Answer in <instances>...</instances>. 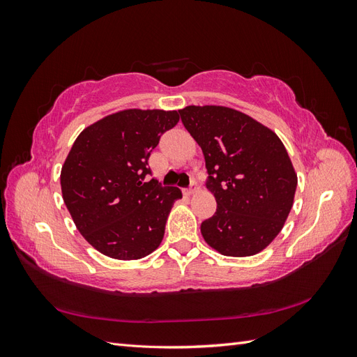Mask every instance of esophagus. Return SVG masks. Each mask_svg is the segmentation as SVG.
I'll use <instances>...</instances> for the list:
<instances>
[{
	"mask_svg": "<svg viewBox=\"0 0 357 357\" xmlns=\"http://www.w3.org/2000/svg\"><path fill=\"white\" fill-rule=\"evenodd\" d=\"M195 192H198V185H197V183H192L190 188L185 190V195L190 197V195H193V193H195Z\"/></svg>",
	"mask_w": 357,
	"mask_h": 357,
	"instance_id": "obj_1",
	"label": "esophagus"
}]
</instances>
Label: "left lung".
I'll use <instances>...</instances> for the list:
<instances>
[{
    "instance_id": "obj_1",
    "label": "left lung",
    "mask_w": 357,
    "mask_h": 357,
    "mask_svg": "<svg viewBox=\"0 0 357 357\" xmlns=\"http://www.w3.org/2000/svg\"><path fill=\"white\" fill-rule=\"evenodd\" d=\"M181 122L199 144L218 210L201 223L205 243L225 256L262 252L283 229L298 177L277 134L223 105H188Z\"/></svg>"
}]
</instances>
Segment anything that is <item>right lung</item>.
Instances as JSON below:
<instances>
[{
	"label": "right lung",
	"instance_id": "add662e5",
	"mask_svg": "<svg viewBox=\"0 0 357 357\" xmlns=\"http://www.w3.org/2000/svg\"><path fill=\"white\" fill-rule=\"evenodd\" d=\"M178 119L176 110L129 109L105 116L75 138L61 171L62 198L75 228L100 253L134 261L162 243L181 190L144 178L150 153Z\"/></svg>",
	"mask_w": 357,
	"mask_h": 357
}]
</instances>
